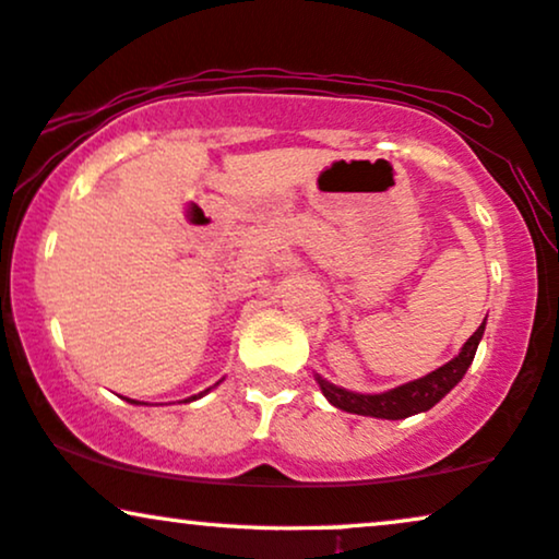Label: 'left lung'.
Segmentation results:
<instances>
[{
  "mask_svg": "<svg viewBox=\"0 0 559 559\" xmlns=\"http://www.w3.org/2000/svg\"><path fill=\"white\" fill-rule=\"evenodd\" d=\"M483 332H486V319L483 324L475 330L460 353L452 357L450 362H444L442 368L431 370V373L416 378V381L401 383L396 389L381 391V393H357V391H347L340 389L314 373V381L322 389L324 399L330 401L332 406L342 408L347 414H360V416H373V419H406V416L429 412L431 406L440 404V401L448 396V393L455 389V385L463 381V376L467 373V368L473 366L475 349H478Z\"/></svg>",
  "mask_w": 559,
  "mask_h": 559,
  "instance_id": "1",
  "label": "left lung"
}]
</instances>
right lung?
Instances as JSON below:
<instances>
[{
  "mask_svg": "<svg viewBox=\"0 0 559 559\" xmlns=\"http://www.w3.org/2000/svg\"><path fill=\"white\" fill-rule=\"evenodd\" d=\"M214 385H217V383H214ZM214 385H212V389H214ZM212 389H206V391H202V393H199V396H191V399H186V401H197V399H202L204 396V393H210ZM130 401V404H143V401H135V399H128Z\"/></svg>",
  "mask_w": 559,
  "mask_h": 559,
  "instance_id": "right-lung-1",
  "label": "right lung"
}]
</instances>
